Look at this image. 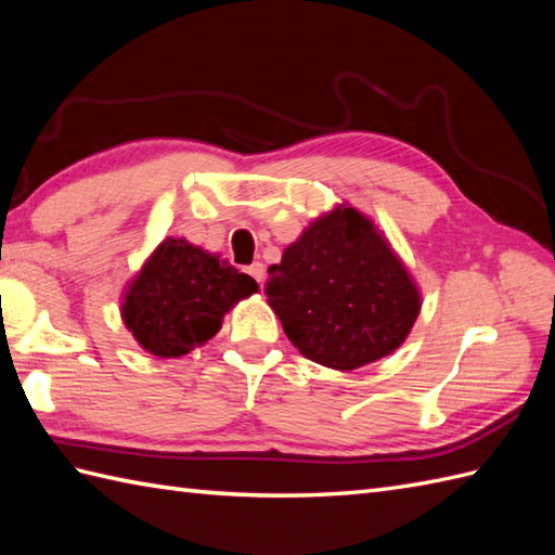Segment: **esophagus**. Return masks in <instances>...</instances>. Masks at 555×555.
I'll return each mask as SVG.
<instances>
[{
  "mask_svg": "<svg viewBox=\"0 0 555 555\" xmlns=\"http://www.w3.org/2000/svg\"><path fill=\"white\" fill-rule=\"evenodd\" d=\"M247 274H250L259 286H262V281H264V264L262 262H253L250 267H247Z\"/></svg>",
  "mask_w": 555,
  "mask_h": 555,
  "instance_id": "obj_1",
  "label": "esophagus"
}]
</instances>
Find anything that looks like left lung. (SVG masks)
<instances>
[{
	"mask_svg": "<svg viewBox=\"0 0 555 555\" xmlns=\"http://www.w3.org/2000/svg\"><path fill=\"white\" fill-rule=\"evenodd\" d=\"M267 271V302L291 344L338 372L391 356L422 310L403 259L346 203L317 217Z\"/></svg>",
	"mask_w": 555,
	"mask_h": 555,
	"instance_id": "8db88e82",
	"label": "left lung"
}]
</instances>
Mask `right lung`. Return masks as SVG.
<instances>
[{"instance_id": "obj_1", "label": "right lung", "mask_w": 555, "mask_h": 555, "mask_svg": "<svg viewBox=\"0 0 555 555\" xmlns=\"http://www.w3.org/2000/svg\"><path fill=\"white\" fill-rule=\"evenodd\" d=\"M257 281L185 238H164L121 296V320L155 358H181L215 336Z\"/></svg>"}]
</instances>
